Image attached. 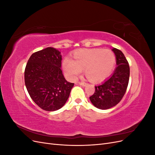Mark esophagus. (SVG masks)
<instances>
[{"label":"esophagus","mask_w":155,"mask_h":155,"mask_svg":"<svg viewBox=\"0 0 155 155\" xmlns=\"http://www.w3.org/2000/svg\"><path fill=\"white\" fill-rule=\"evenodd\" d=\"M78 83L79 84V85H81V86H83V87H85L87 85V83L85 82H79Z\"/></svg>","instance_id":"34e87169"}]
</instances>
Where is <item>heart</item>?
Here are the masks:
<instances>
[{
  "instance_id": "obj_1",
  "label": "heart",
  "mask_w": 155,
  "mask_h": 155,
  "mask_svg": "<svg viewBox=\"0 0 155 155\" xmlns=\"http://www.w3.org/2000/svg\"><path fill=\"white\" fill-rule=\"evenodd\" d=\"M115 61L114 55L109 50L89 49L78 51L74 55V60L65 58L63 67L70 79H74L84 70L89 80L100 82L111 73Z\"/></svg>"
}]
</instances>
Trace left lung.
Returning a JSON list of instances; mask_svg holds the SVG:
<instances>
[{"mask_svg":"<svg viewBox=\"0 0 155 155\" xmlns=\"http://www.w3.org/2000/svg\"><path fill=\"white\" fill-rule=\"evenodd\" d=\"M117 67L111 76L100 85L95 86V92L90 97L97 109L105 110L116 105L122 99L127 88L130 68L122 51L113 48Z\"/></svg>","mask_w":155,"mask_h":155,"instance_id":"8db88e82","label":"left lung"}]
</instances>
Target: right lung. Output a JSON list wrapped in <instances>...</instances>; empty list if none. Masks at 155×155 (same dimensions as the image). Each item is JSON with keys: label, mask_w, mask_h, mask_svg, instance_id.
Wrapping results in <instances>:
<instances>
[{"label": "right lung", "mask_w": 155, "mask_h": 155, "mask_svg": "<svg viewBox=\"0 0 155 155\" xmlns=\"http://www.w3.org/2000/svg\"><path fill=\"white\" fill-rule=\"evenodd\" d=\"M61 60L59 50L48 47L33 54L25 68V81L29 95L41 109L46 111L61 109L74 85L64 78Z\"/></svg>", "instance_id": "obj_1"}]
</instances>
